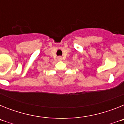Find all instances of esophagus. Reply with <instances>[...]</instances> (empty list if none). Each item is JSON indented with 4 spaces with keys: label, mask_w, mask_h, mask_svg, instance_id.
<instances>
[{
    "label": "esophagus",
    "mask_w": 124,
    "mask_h": 124,
    "mask_svg": "<svg viewBox=\"0 0 124 124\" xmlns=\"http://www.w3.org/2000/svg\"><path fill=\"white\" fill-rule=\"evenodd\" d=\"M58 60H59V61H61V60H63V58H62V57H58Z\"/></svg>",
    "instance_id": "obj_1"
}]
</instances>
